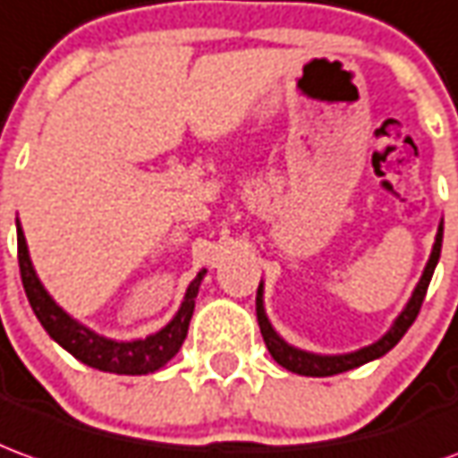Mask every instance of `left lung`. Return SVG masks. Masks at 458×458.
<instances>
[{
  "instance_id": "1",
  "label": "left lung",
  "mask_w": 458,
  "mask_h": 458,
  "mask_svg": "<svg viewBox=\"0 0 458 458\" xmlns=\"http://www.w3.org/2000/svg\"><path fill=\"white\" fill-rule=\"evenodd\" d=\"M441 240H444V220L439 223V228H437V238H434V245H431V255L427 265H424V273L419 277L417 287H414V293L407 300V305L402 307V312L396 315L394 322H392V327L386 329L385 335L379 337L372 344H367V347H360V350L354 352H342V354H318V352H307L300 350L295 344H290L287 340L280 337V332L273 327V322L267 318V312H265V287H258V297H255V310H258V325H260L262 332V340H265V347L270 350L273 354V360L284 369H290V372L302 374V377H332V374H340V372H350L354 367H362V364L372 362V360H379V357H385L386 352L394 347L396 342L402 340L404 335H407V329L414 325V319H417L419 310H421V302H424V295H427V287L431 283V275H434V267H437V262H439L441 255Z\"/></svg>"
}]
</instances>
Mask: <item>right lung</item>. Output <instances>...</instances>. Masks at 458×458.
<instances>
[{"instance_id": "right-lung-1", "label": "right lung", "mask_w": 458, "mask_h": 458, "mask_svg": "<svg viewBox=\"0 0 458 458\" xmlns=\"http://www.w3.org/2000/svg\"><path fill=\"white\" fill-rule=\"evenodd\" d=\"M17 245L19 270H21V283H24L29 305H31L34 315L41 322V327L49 332L51 340L56 342V344H62L64 350L73 354L79 362L111 374H151L158 372L161 367H165L178 354L185 335H188V325H191V318H193V310H196L198 290H200V283H203V277L208 273L206 267L191 280L178 312L158 332H151L146 337H136V340H111V337H104V335H98L91 327H86L84 322L72 318L49 295V290L41 284L39 275L34 270V262L29 258L27 238H24V230H21L19 218Z\"/></svg>"}]
</instances>
